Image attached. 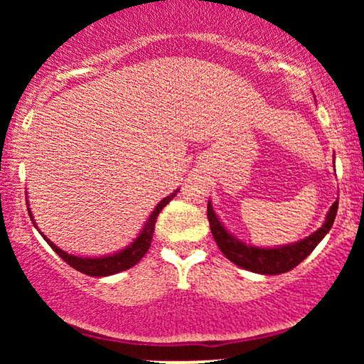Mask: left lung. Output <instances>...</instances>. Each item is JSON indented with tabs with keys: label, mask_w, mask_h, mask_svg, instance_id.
<instances>
[{
	"label": "left lung",
	"mask_w": 364,
	"mask_h": 364,
	"mask_svg": "<svg viewBox=\"0 0 364 364\" xmlns=\"http://www.w3.org/2000/svg\"><path fill=\"white\" fill-rule=\"evenodd\" d=\"M337 207H339V198H337V202L332 203L327 217H325V223L313 235L304 237L301 241H296V243L275 246V248H260V246L246 245L237 240L224 228V224L220 223L215 210L212 208L210 202L207 205V217L212 236H214L217 246H219V250L225 255L228 260H231L241 269L250 270V272L277 275L289 272L316 248V245L323 240L330 228H332L333 219L337 215Z\"/></svg>",
	"instance_id": "obj_1"
}]
</instances>
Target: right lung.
Wrapping results in <instances>:
<instances>
[{
  "mask_svg": "<svg viewBox=\"0 0 364 364\" xmlns=\"http://www.w3.org/2000/svg\"><path fill=\"white\" fill-rule=\"evenodd\" d=\"M178 191L179 190H174L169 196H166V198H162L161 202L157 203V207L154 208L152 214L149 215V219H147V223H145L144 229H141L140 235L136 236L135 240H133V243H129L127 248L121 250V252L107 255V257H94V258H92V257H77V255L63 252V250L58 248V246L54 245L51 240H48V237H46L43 232H41V235H43V237L46 241H48V245L51 246L54 252L60 255L63 260L68 263L70 267H73L75 270H78V272H82L85 275H92V277H106V275L123 272V270L129 269V267L136 265V263H139L141 258H144V255L149 252L150 243H152L154 228H156V220H157L159 212H161L162 208L168 205L171 200L176 196ZM27 203H28V200H27ZM28 215H31V219L34 220V215H32L31 208H28Z\"/></svg>",
  "mask_w": 364,
  "mask_h": 364,
  "instance_id": "add662e5",
  "label": "right lung"
}]
</instances>
